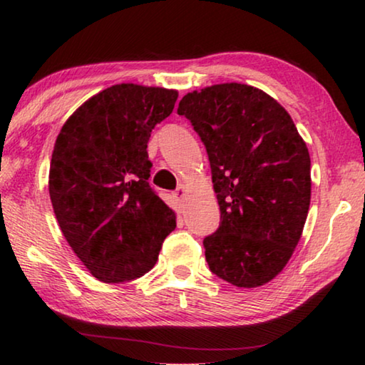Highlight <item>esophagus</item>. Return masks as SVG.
Instances as JSON below:
<instances>
[{"label": "esophagus", "mask_w": 365, "mask_h": 365, "mask_svg": "<svg viewBox=\"0 0 365 365\" xmlns=\"http://www.w3.org/2000/svg\"><path fill=\"white\" fill-rule=\"evenodd\" d=\"M185 193H187V190H185L183 185H180V187H178V188H177V191H175V193H174V197H175V200H177L178 202H180V205H182V202H183Z\"/></svg>", "instance_id": "34e87169"}]
</instances>
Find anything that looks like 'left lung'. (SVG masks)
I'll return each mask as SVG.
<instances>
[{
    "label": "left lung",
    "mask_w": 365,
    "mask_h": 365,
    "mask_svg": "<svg viewBox=\"0 0 365 365\" xmlns=\"http://www.w3.org/2000/svg\"><path fill=\"white\" fill-rule=\"evenodd\" d=\"M206 146L220 225L205 238L212 274L240 288L275 279L311 205V158L282 104L245 83L195 90L178 103Z\"/></svg>",
    "instance_id": "1"
}]
</instances>
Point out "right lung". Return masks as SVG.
Masks as SVG:
<instances>
[{
  "label": "right lung",
  "mask_w": 365,
  "mask_h": 365,
  "mask_svg": "<svg viewBox=\"0 0 365 365\" xmlns=\"http://www.w3.org/2000/svg\"><path fill=\"white\" fill-rule=\"evenodd\" d=\"M177 90L119 83L86 100L61 128L49 197L61 232L95 279L146 274L174 230L175 212L150 187L148 141L174 110Z\"/></svg>",
  "instance_id": "obj_1"
}]
</instances>
